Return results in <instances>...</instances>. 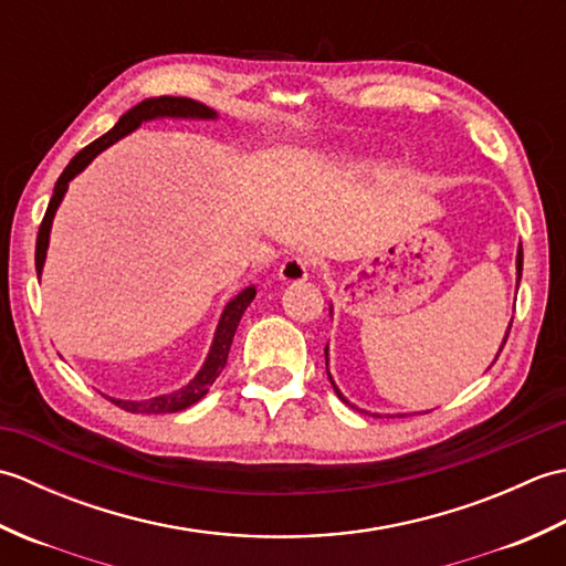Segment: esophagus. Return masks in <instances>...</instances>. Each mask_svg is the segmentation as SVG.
I'll return each instance as SVG.
<instances>
[{"label":"esophagus","mask_w":566,"mask_h":566,"mask_svg":"<svg viewBox=\"0 0 566 566\" xmlns=\"http://www.w3.org/2000/svg\"><path fill=\"white\" fill-rule=\"evenodd\" d=\"M308 276V262L304 258H286L280 264V280L282 282H302Z\"/></svg>","instance_id":"obj_1"}]
</instances>
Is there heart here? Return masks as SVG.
Here are the masks:
<instances>
[{
    "label": "heart",
    "instance_id": "heart-1",
    "mask_svg": "<svg viewBox=\"0 0 566 566\" xmlns=\"http://www.w3.org/2000/svg\"><path fill=\"white\" fill-rule=\"evenodd\" d=\"M345 170H347V172H355L357 165H345Z\"/></svg>",
    "mask_w": 566,
    "mask_h": 566
}]
</instances>
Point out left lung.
I'll return each instance as SVG.
<instances>
[{
    "label": "left lung",
    "mask_w": 566,
    "mask_h": 566,
    "mask_svg": "<svg viewBox=\"0 0 566 566\" xmlns=\"http://www.w3.org/2000/svg\"><path fill=\"white\" fill-rule=\"evenodd\" d=\"M515 268H518V282H521V272H523V245L518 248V264H515ZM511 326H513V321H511ZM511 326H509V331H506V338H503V345H506V340H509V333H511ZM503 345H501V350H503ZM501 350H499V355H501ZM496 355V357H499ZM326 365H328V345H326ZM328 379H331V375H328ZM333 381V379H331ZM333 389H335V384H333ZM335 394H338L340 396V391L338 389H335ZM340 399H343V396H340ZM345 401V399H343ZM347 403V401H345ZM381 418V416H379ZM387 418H391V416H387ZM401 418V416H399Z\"/></svg>",
    "instance_id": "obj_1"
}]
</instances>
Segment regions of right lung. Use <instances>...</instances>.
Returning a JSON list of instances; mask_svg holds the SVG:
<instances>
[{
    "instance_id": "add662e5",
    "label": "right lung",
    "mask_w": 566,
    "mask_h": 566,
    "mask_svg": "<svg viewBox=\"0 0 566 566\" xmlns=\"http://www.w3.org/2000/svg\"><path fill=\"white\" fill-rule=\"evenodd\" d=\"M160 116H175V118H213L216 112L209 109V106H203L195 99H187V97H158V99H146L140 102L134 109H128L122 118H118V124L109 130V134H104L102 138L92 140L87 148H82L75 158L67 163V167L63 170V175L57 177L55 189H53V197L48 201V209L45 216L41 221L39 228V238H35V272H43V262H45V250H48V235H51V223H53V216L60 207V201H63L65 191H67V182L77 172H82L84 167H87L97 155L109 148L112 143H116L118 138H124L130 130L138 128L143 122H150V118H160ZM252 298H255V286H245L243 292H240L235 298L228 302V306L223 308L221 321H219V328H216V338L211 345V353L207 357V363H203L199 375L191 379L185 389H179L175 394H167V396H155L150 401H116L112 399L116 406H122L124 411L128 413H177V411H185L191 403H197L199 399L207 396L209 387L216 381V377L221 375L223 367H226V359H228V350H231V343H233V335L240 318H243L245 308L250 306Z\"/></svg>"
}]
</instances>
